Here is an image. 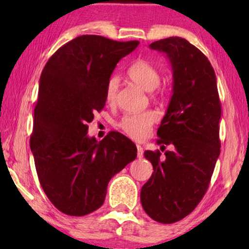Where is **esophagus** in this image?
<instances>
[{
	"label": "esophagus",
	"instance_id": "obj_1",
	"mask_svg": "<svg viewBox=\"0 0 249 249\" xmlns=\"http://www.w3.org/2000/svg\"><path fill=\"white\" fill-rule=\"evenodd\" d=\"M136 147H137V156L139 159H142V155H144V149L141 145H136Z\"/></svg>",
	"mask_w": 249,
	"mask_h": 249
}]
</instances>
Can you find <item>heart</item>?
Masks as SVG:
<instances>
[{
    "mask_svg": "<svg viewBox=\"0 0 249 249\" xmlns=\"http://www.w3.org/2000/svg\"><path fill=\"white\" fill-rule=\"evenodd\" d=\"M127 73L128 77L142 89L147 91L154 89L153 97H161L164 94V90L158 87L160 81H161V73H160L158 68H155L148 61L142 59L136 60L128 68ZM118 87V78L111 77L107 80V87H105V101L107 103H113L114 102ZM156 120H158L156 112L148 110L141 112V113L124 115L121 120L119 121L118 125L128 137L135 139V141H142V139L147 137Z\"/></svg>",
    "mask_w": 249,
    "mask_h": 249,
    "instance_id": "obj_1",
    "label": "heart"
}]
</instances>
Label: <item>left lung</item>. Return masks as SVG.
Returning a JSON list of instances; mask_svg holds the SVG:
<instances>
[{"label": "left lung", "mask_w": 249, "mask_h": 249, "mask_svg": "<svg viewBox=\"0 0 249 249\" xmlns=\"http://www.w3.org/2000/svg\"><path fill=\"white\" fill-rule=\"evenodd\" d=\"M149 47L165 53L172 67V96L158 129V144L172 149L163 156L144 153L154 172L142 186L141 202L153 220L175 223L195 210L209 188L220 155L221 103L213 67L197 47L181 37Z\"/></svg>", "instance_id": "left-lung-1"}]
</instances>
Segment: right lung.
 Returning a JSON list of instances; mask_svg holds the SVG:
<instances>
[{
  "label": "right lung",
  "mask_w": 249,
  "mask_h": 249,
  "mask_svg": "<svg viewBox=\"0 0 249 249\" xmlns=\"http://www.w3.org/2000/svg\"><path fill=\"white\" fill-rule=\"evenodd\" d=\"M138 44L76 37L50 57L40 74L30 148L44 193L67 215L100 209L112 177L137 156L136 145L120 132H108L101 142L89 138L87 124L103 110L117 63Z\"/></svg>",
  "instance_id": "obj_1"
}]
</instances>
